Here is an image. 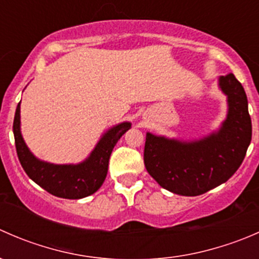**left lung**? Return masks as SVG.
<instances>
[{
  "instance_id": "1",
  "label": "left lung",
  "mask_w": 259,
  "mask_h": 259,
  "mask_svg": "<svg viewBox=\"0 0 259 259\" xmlns=\"http://www.w3.org/2000/svg\"><path fill=\"white\" fill-rule=\"evenodd\" d=\"M228 111L218 130L194 140L146 133L144 164L159 185L174 194L195 197L223 184L241 166L252 139L248 100L233 74L219 76Z\"/></svg>"
}]
</instances>
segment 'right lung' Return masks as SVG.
Listing matches in <instances>:
<instances>
[{
  "mask_svg": "<svg viewBox=\"0 0 259 259\" xmlns=\"http://www.w3.org/2000/svg\"><path fill=\"white\" fill-rule=\"evenodd\" d=\"M21 101L14 119L16 151L23 170L41 188L55 197L81 199L94 194L103 185L108 174L109 159L117 140L132 127V122L114 125L101 135L90 155L77 164H54L36 158L21 134Z\"/></svg>",
  "mask_w": 259,
  "mask_h": 259,
  "instance_id": "1",
  "label": "right lung"
}]
</instances>
